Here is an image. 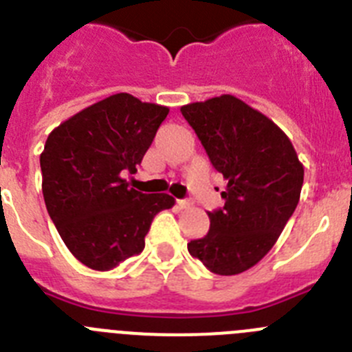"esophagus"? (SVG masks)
Masks as SVG:
<instances>
[{"label":"esophagus","mask_w":352,"mask_h":352,"mask_svg":"<svg viewBox=\"0 0 352 352\" xmlns=\"http://www.w3.org/2000/svg\"><path fill=\"white\" fill-rule=\"evenodd\" d=\"M190 201H186V199H178L176 201V206L179 208V210H186V208H190Z\"/></svg>","instance_id":"1"}]
</instances>
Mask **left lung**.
I'll return each mask as SVG.
<instances>
[{
    "label": "left lung",
    "instance_id": "1",
    "mask_svg": "<svg viewBox=\"0 0 352 352\" xmlns=\"http://www.w3.org/2000/svg\"><path fill=\"white\" fill-rule=\"evenodd\" d=\"M211 164L227 179L226 204L208 213L210 231L188 243L217 275H238L273 248L300 201L303 166L289 138L232 95L183 105Z\"/></svg>",
    "mask_w": 352,
    "mask_h": 352
}]
</instances>
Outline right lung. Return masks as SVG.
<instances>
[{
	"instance_id": "add662e5",
	"label": "right lung",
	"mask_w": 352,
	"mask_h": 352,
	"mask_svg": "<svg viewBox=\"0 0 352 352\" xmlns=\"http://www.w3.org/2000/svg\"><path fill=\"white\" fill-rule=\"evenodd\" d=\"M169 107L116 93L49 133L40 155L49 217L76 259L109 272L138 256L169 194H141L123 176L138 173Z\"/></svg>"
}]
</instances>
